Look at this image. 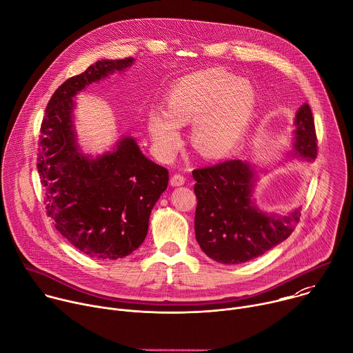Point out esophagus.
Listing matches in <instances>:
<instances>
[{
	"instance_id": "34e87169",
	"label": "esophagus",
	"mask_w": 353,
	"mask_h": 353,
	"mask_svg": "<svg viewBox=\"0 0 353 353\" xmlns=\"http://www.w3.org/2000/svg\"><path fill=\"white\" fill-rule=\"evenodd\" d=\"M185 183V177L184 176H181L180 173H176V174H173L172 176V179H170V184L173 185V187H179V185H183Z\"/></svg>"
}]
</instances>
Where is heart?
I'll return each mask as SVG.
<instances>
[{"instance_id": "obj_1", "label": "heart", "mask_w": 353, "mask_h": 353, "mask_svg": "<svg viewBox=\"0 0 353 353\" xmlns=\"http://www.w3.org/2000/svg\"><path fill=\"white\" fill-rule=\"evenodd\" d=\"M168 110L150 108L146 125L158 155L169 161L183 143L180 125L192 123L191 142L208 159L230 154L253 121L257 94L248 82L221 68L194 72L169 90Z\"/></svg>"}]
</instances>
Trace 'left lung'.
Listing matches in <instances>:
<instances>
[{"mask_svg":"<svg viewBox=\"0 0 353 353\" xmlns=\"http://www.w3.org/2000/svg\"><path fill=\"white\" fill-rule=\"evenodd\" d=\"M294 154L317 158L314 119L307 103L294 119ZM195 237L204 253L221 264H241L257 259L286 240L300 212L274 215L260 211L251 199L256 172L241 161H226L195 169Z\"/></svg>","mask_w":353,"mask_h":353,"instance_id":"left-lung-1","label":"left lung"}]
</instances>
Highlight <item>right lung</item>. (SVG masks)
<instances>
[{
	"label": "right lung",
	"mask_w": 353,
	"mask_h": 353,
	"mask_svg": "<svg viewBox=\"0 0 353 353\" xmlns=\"http://www.w3.org/2000/svg\"><path fill=\"white\" fill-rule=\"evenodd\" d=\"M132 61L102 60L67 79L50 99L40 127L37 170L47 216L92 259L119 260L137 250L148 233L150 211L168 188V169L145 158L131 137L97 158L78 150L72 97Z\"/></svg>",
	"instance_id": "1"
}]
</instances>
